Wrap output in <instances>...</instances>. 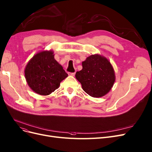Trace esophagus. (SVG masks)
I'll use <instances>...</instances> for the list:
<instances>
[{
	"label": "esophagus",
	"instance_id": "esophagus-1",
	"mask_svg": "<svg viewBox=\"0 0 152 152\" xmlns=\"http://www.w3.org/2000/svg\"><path fill=\"white\" fill-rule=\"evenodd\" d=\"M68 74H69V75H70V76H74L75 73H72V72H68Z\"/></svg>",
	"mask_w": 152,
	"mask_h": 152
}]
</instances>
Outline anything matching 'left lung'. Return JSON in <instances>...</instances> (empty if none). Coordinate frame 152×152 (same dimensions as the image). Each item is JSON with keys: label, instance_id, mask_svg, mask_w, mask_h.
I'll return each instance as SVG.
<instances>
[{"label": "left lung", "instance_id": "8db88e82", "mask_svg": "<svg viewBox=\"0 0 152 152\" xmlns=\"http://www.w3.org/2000/svg\"><path fill=\"white\" fill-rule=\"evenodd\" d=\"M75 77L83 90L93 97H101L109 92L115 81L113 68L105 57L99 55L88 56L82 62V69Z\"/></svg>", "mask_w": 152, "mask_h": 152}]
</instances>
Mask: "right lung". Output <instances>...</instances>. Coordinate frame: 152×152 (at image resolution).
<instances>
[{
	"mask_svg": "<svg viewBox=\"0 0 152 152\" xmlns=\"http://www.w3.org/2000/svg\"><path fill=\"white\" fill-rule=\"evenodd\" d=\"M24 74L31 89L43 96L54 92L68 77L55 60L52 51H43L34 55L26 65Z\"/></svg>",
	"mask_w": 152,
	"mask_h": 152,
	"instance_id": "right-lung-1",
	"label": "right lung"
}]
</instances>
